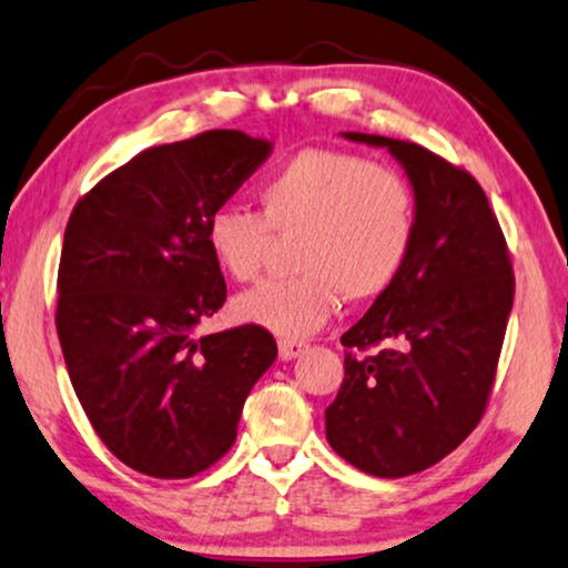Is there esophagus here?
<instances>
[{
	"instance_id": "esophagus-1",
	"label": "esophagus",
	"mask_w": 568,
	"mask_h": 568,
	"mask_svg": "<svg viewBox=\"0 0 568 568\" xmlns=\"http://www.w3.org/2000/svg\"><path fill=\"white\" fill-rule=\"evenodd\" d=\"M305 352H307V344H302V341H290V338L278 341V356H282L284 362L297 359V356H302Z\"/></svg>"
}]
</instances>
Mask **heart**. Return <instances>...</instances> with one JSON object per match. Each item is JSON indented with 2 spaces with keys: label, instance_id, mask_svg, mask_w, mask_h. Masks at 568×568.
I'll use <instances>...</instances> for the list:
<instances>
[{
  "label": "heart",
  "instance_id": "obj_1",
  "mask_svg": "<svg viewBox=\"0 0 568 568\" xmlns=\"http://www.w3.org/2000/svg\"><path fill=\"white\" fill-rule=\"evenodd\" d=\"M263 214L224 204L206 220V245L224 274L261 271L271 230L300 232L292 278L237 294L232 313L282 338H305L338 313L344 292L372 300L390 290L416 240V193L390 165L341 150H302L258 189Z\"/></svg>",
  "mask_w": 568,
  "mask_h": 568
}]
</instances>
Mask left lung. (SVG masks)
<instances>
[{
	"mask_svg": "<svg viewBox=\"0 0 568 568\" xmlns=\"http://www.w3.org/2000/svg\"><path fill=\"white\" fill-rule=\"evenodd\" d=\"M344 136L385 146L406 170L416 240L398 282L341 336L346 377L325 408V437L354 468L403 478L453 453L484 416L515 274L476 178L414 142Z\"/></svg>",
	"mask_w": 568,
	"mask_h": 568,
	"instance_id": "obj_1",
	"label": "left lung"
}]
</instances>
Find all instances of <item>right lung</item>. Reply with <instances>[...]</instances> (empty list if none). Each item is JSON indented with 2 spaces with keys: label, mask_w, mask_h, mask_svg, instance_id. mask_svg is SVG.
<instances>
[{
  "label": "right lung",
  "mask_w": 568,
  "mask_h": 568,
  "mask_svg": "<svg viewBox=\"0 0 568 568\" xmlns=\"http://www.w3.org/2000/svg\"><path fill=\"white\" fill-rule=\"evenodd\" d=\"M271 146L235 129L152 146L69 216L57 307L69 379L105 447L144 476L191 478L220 460L276 359L258 325L196 336L227 300L206 220Z\"/></svg>",
  "instance_id": "add662e5"
}]
</instances>
